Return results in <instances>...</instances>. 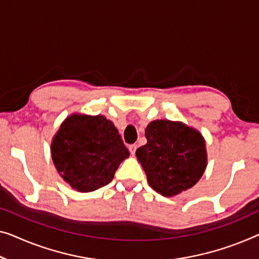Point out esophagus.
I'll use <instances>...</instances> for the list:
<instances>
[{
  "instance_id": "34e87169",
  "label": "esophagus",
  "mask_w": 259,
  "mask_h": 259,
  "mask_svg": "<svg viewBox=\"0 0 259 259\" xmlns=\"http://www.w3.org/2000/svg\"><path fill=\"white\" fill-rule=\"evenodd\" d=\"M136 149H137V145L136 144H130L129 145V151H130V153L133 154H135V152H136Z\"/></svg>"
}]
</instances>
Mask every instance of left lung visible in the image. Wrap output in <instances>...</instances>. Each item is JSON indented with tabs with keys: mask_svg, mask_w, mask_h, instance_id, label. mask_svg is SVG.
<instances>
[{
	"mask_svg": "<svg viewBox=\"0 0 259 259\" xmlns=\"http://www.w3.org/2000/svg\"><path fill=\"white\" fill-rule=\"evenodd\" d=\"M148 143L136 150L149 185L164 196L194 186L207 166L204 140L180 122L157 119L145 129Z\"/></svg>",
	"mask_w": 259,
	"mask_h": 259,
	"instance_id": "8db88e82",
	"label": "left lung"
}]
</instances>
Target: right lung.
I'll list each match as a JSON object with an SVG mask.
<instances>
[{"mask_svg":"<svg viewBox=\"0 0 259 259\" xmlns=\"http://www.w3.org/2000/svg\"><path fill=\"white\" fill-rule=\"evenodd\" d=\"M57 171L79 192H93L110 183L129 151L113 122L105 116L72 115L53 138Z\"/></svg>","mask_w":259,"mask_h":259,"instance_id":"right-lung-1","label":"right lung"}]
</instances>
